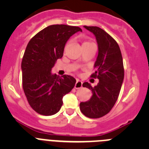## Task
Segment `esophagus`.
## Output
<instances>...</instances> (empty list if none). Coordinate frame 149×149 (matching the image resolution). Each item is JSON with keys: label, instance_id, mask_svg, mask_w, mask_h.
Returning a JSON list of instances; mask_svg holds the SVG:
<instances>
[{"label": "esophagus", "instance_id": "34e87169", "mask_svg": "<svg viewBox=\"0 0 149 149\" xmlns=\"http://www.w3.org/2000/svg\"><path fill=\"white\" fill-rule=\"evenodd\" d=\"M82 81H81L80 80H77V81H76V84L75 85H74V88L75 89H81V87H82Z\"/></svg>", "mask_w": 149, "mask_h": 149}]
</instances>
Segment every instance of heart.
<instances>
[{
  "label": "heart",
  "instance_id": "1",
  "mask_svg": "<svg viewBox=\"0 0 149 149\" xmlns=\"http://www.w3.org/2000/svg\"><path fill=\"white\" fill-rule=\"evenodd\" d=\"M86 43H89V42H84V44H86Z\"/></svg>",
  "mask_w": 149,
  "mask_h": 149
}]
</instances>
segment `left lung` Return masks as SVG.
<instances>
[{"mask_svg":"<svg viewBox=\"0 0 149 149\" xmlns=\"http://www.w3.org/2000/svg\"><path fill=\"white\" fill-rule=\"evenodd\" d=\"M93 33L98 44V54L94 64L95 72L91 77L99 80L94 87L88 82L84 87L92 90L93 95L80 104V109L86 117L96 119L110 111L116 102L124 81V66L119 45L104 30L98 27L84 26Z\"/></svg>","mask_w":149,"mask_h":149,"instance_id":"obj_1","label":"left lung"}]
</instances>
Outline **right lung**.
<instances>
[{"label": "right lung", "mask_w": 149, "mask_h": 149, "mask_svg": "<svg viewBox=\"0 0 149 149\" xmlns=\"http://www.w3.org/2000/svg\"><path fill=\"white\" fill-rule=\"evenodd\" d=\"M80 27L54 24L45 27L30 39L22 62V85L28 103L36 113L51 116L60 111L63 96L72 91V76L52 74L56 60L63 56L69 38Z\"/></svg>", "instance_id": "1"}]
</instances>
